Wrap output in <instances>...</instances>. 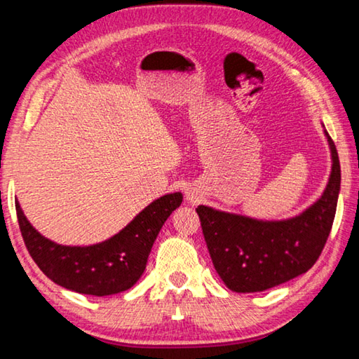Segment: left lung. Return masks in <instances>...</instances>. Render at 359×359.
Wrapping results in <instances>:
<instances>
[{
    "mask_svg": "<svg viewBox=\"0 0 359 359\" xmlns=\"http://www.w3.org/2000/svg\"><path fill=\"white\" fill-rule=\"evenodd\" d=\"M332 151V172L323 196L297 217L262 222L198 206L204 241L215 271L235 292H259L309 271L326 244L337 209L340 163Z\"/></svg>",
    "mask_w": 359,
    "mask_h": 359,
    "instance_id": "1",
    "label": "left lung"
}]
</instances>
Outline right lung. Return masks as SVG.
Segmentation results:
<instances>
[{
    "mask_svg": "<svg viewBox=\"0 0 359 359\" xmlns=\"http://www.w3.org/2000/svg\"><path fill=\"white\" fill-rule=\"evenodd\" d=\"M182 200V193L161 196L118 235L86 248L49 241L30 225L19 203L15 212L27 251L49 280L70 291L102 297L128 291L137 283L159 230Z\"/></svg>",
    "mask_w": 359,
    "mask_h": 359,
    "instance_id": "1",
    "label": "right lung"
}]
</instances>
